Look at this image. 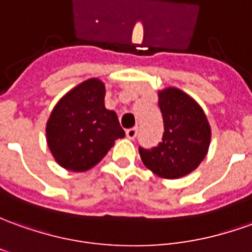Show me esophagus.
<instances>
[{"label":"esophagus","mask_w":252,"mask_h":252,"mask_svg":"<svg viewBox=\"0 0 252 252\" xmlns=\"http://www.w3.org/2000/svg\"><path fill=\"white\" fill-rule=\"evenodd\" d=\"M137 131H138V127H130V129L126 130V136H127V138H130V140H134L137 137Z\"/></svg>","instance_id":"1"}]
</instances>
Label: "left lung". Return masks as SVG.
<instances>
[{"label":"left lung","mask_w":252,"mask_h":252,"mask_svg":"<svg viewBox=\"0 0 252 252\" xmlns=\"http://www.w3.org/2000/svg\"><path fill=\"white\" fill-rule=\"evenodd\" d=\"M163 116L162 143L154 148L138 147L143 163L163 178H180L200 164L209 151L211 130L203 109L176 88L159 93Z\"/></svg>","instance_id":"8db88e82"}]
</instances>
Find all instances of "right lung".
I'll return each mask as SVG.
<instances>
[{
  "label": "right lung",
  "mask_w": 252,
  "mask_h": 252,
  "mask_svg": "<svg viewBox=\"0 0 252 252\" xmlns=\"http://www.w3.org/2000/svg\"><path fill=\"white\" fill-rule=\"evenodd\" d=\"M104 97V83L93 78L70 90L52 111L46 138L52 155L64 169H92L115 140L125 137L115 112L105 108Z\"/></svg>",
  "instance_id": "1"
}]
</instances>
